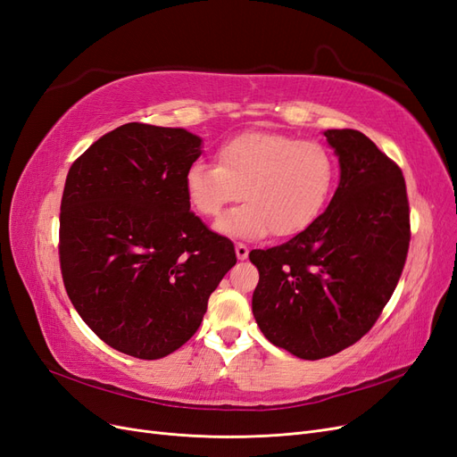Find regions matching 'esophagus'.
I'll use <instances>...</instances> for the list:
<instances>
[{"mask_svg": "<svg viewBox=\"0 0 457 457\" xmlns=\"http://www.w3.org/2000/svg\"><path fill=\"white\" fill-rule=\"evenodd\" d=\"M234 252H237V257H238L240 261L247 259V255H250V250H247V245L242 244V242H238L237 245H234Z\"/></svg>", "mask_w": 457, "mask_h": 457, "instance_id": "obj_1", "label": "esophagus"}]
</instances>
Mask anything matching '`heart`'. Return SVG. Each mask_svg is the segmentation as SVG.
Instances as JSON below:
<instances>
[{
	"label": "heart",
	"instance_id": "b5f03b06",
	"mask_svg": "<svg viewBox=\"0 0 457 457\" xmlns=\"http://www.w3.org/2000/svg\"><path fill=\"white\" fill-rule=\"evenodd\" d=\"M337 181L331 152L314 141L252 131L217 150V165L196 162L185 173L192 210L215 217L225 205L247 204L220 215L213 228L228 238L259 240L305 232L322 215Z\"/></svg>",
	"mask_w": 457,
	"mask_h": 457
}]
</instances>
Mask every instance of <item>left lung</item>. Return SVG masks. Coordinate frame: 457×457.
<instances>
[{"label":"left lung","instance_id":"obj_1","mask_svg":"<svg viewBox=\"0 0 457 457\" xmlns=\"http://www.w3.org/2000/svg\"><path fill=\"white\" fill-rule=\"evenodd\" d=\"M339 185L326 212L289 242L250 259L252 309L272 345L303 361L351 347L376 324L403 274L410 207L398 165L354 129H328Z\"/></svg>","mask_w":457,"mask_h":457}]
</instances>
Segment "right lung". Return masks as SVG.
I'll return each instance as SVG.
<instances>
[{
  "instance_id": "right-lung-1",
  "label": "right lung",
  "mask_w": 457,
  "mask_h": 457,
  "mask_svg": "<svg viewBox=\"0 0 457 457\" xmlns=\"http://www.w3.org/2000/svg\"><path fill=\"white\" fill-rule=\"evenodd\" d=\"M202 139L126 123L74 163L61 202V270L84 322L143 361L196 334L207 299L237 262L230 240L190 213L185 173Z\"/></svg>"
}]
</instances>
